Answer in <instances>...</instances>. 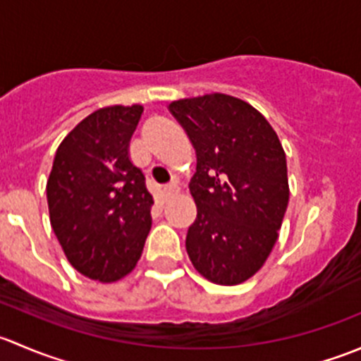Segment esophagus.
<instances>
[{"mask_svg": "<svg viewBox=\"0 0 361 361\" xmlns=\"http://www.w3.org/2000/svg\"><path fill=\"white\" fill-rule=\"evenodd\" d=\"M178 192H180V187H178L176 183L167 185V187L162 190V199L164 201H169V199H173Z\"/></svg>", "mask_w": 361, "mask_h": 361, "instance_id": "esophagus-1", "label": "esophagus"}]
</instances>
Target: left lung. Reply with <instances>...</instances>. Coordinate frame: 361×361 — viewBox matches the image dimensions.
Returning <instances> with one entry per match:
<instances>
[{
  "label": "left lung",
  "mask_w": 361,
  "mask_h": 361,
  "mask_svg": "<svg viewBox=\"0 0 361 361\" xmlns=\"http://www.w3.org/2000/svg\"><path fill=\"white\" fill-rule=\"evenodd\" d=\"M169 110L197 154L188 185L197 206L188 257L207 281L241 285L271 255L288 207L281 141L257 108L228 94L178 99Z\"/></svg>",
  "instance_id": "left-lung-1"
}]
</instances>
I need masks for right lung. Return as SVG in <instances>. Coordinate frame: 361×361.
Returning <instances> with one entry per match:
<instances>
[{
    "label": "right lung",
    "mask_w": 361,
    "mask_h": 361,
    "mask_svg": "<svg viewBox=\"0 0 361 361\" xmlns=\"http://www.w3.org/2000/svg\"><path fill=\"white\" fill-rule=\"evenodd\" d=\"M141 104L90 113L61 141L47 181L50 225L68 262L113 283L136 267L152 227L154 197L129 157Z\"/></svg>",
    "instance_id": "add662e5"
}]
</instances>
